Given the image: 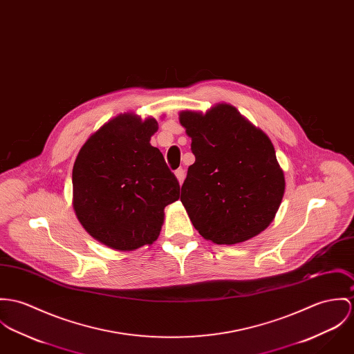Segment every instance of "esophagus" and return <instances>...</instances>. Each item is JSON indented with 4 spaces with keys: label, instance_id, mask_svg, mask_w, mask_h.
Returning a JSON list of instances; mask_svg holds the SVG:
<instances>
[{
    "label": "esophagus",
    "instance_id": "34e87169",
    "mask_svg": "<svg viewBox=\"0 0 354 354\" xmlns=\"http://www.w3.org/2000/svg\"><path fill=\"white\" fill-rule=\"evenodd\" d=\"M176 177H177V180H178V183L183 184L184 180H185V170H184V169H177V170H176Z\"/></svg>",
    "mask_w": 354,
    "mask_h": 354
}]
</instances>
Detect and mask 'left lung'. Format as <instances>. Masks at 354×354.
Returning a JSON list of instances; mask_svg holds the SVG:
<instances>
[{"mask_svg": "<svg viewBox=\"0 0 354 354\" xmlns=\"http://www.w3.org/2000/svg\"><path fill=\"white\" fill-rule=\"evenodd\" d=\"M180 123L196 158L181 187L194 228L218 245L258 235L274 219L286 189L270 139L228 104L205 115L184 111Z\"/></svg>", "mask_w": 354, "mask_h": 354, "instance_id": "1", "label": "left lung"}]
</instances>
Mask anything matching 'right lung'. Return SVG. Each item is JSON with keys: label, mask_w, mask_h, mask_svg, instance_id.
Listing matches in <instances>:
<instances>
[{"label": "right lung", "mask_w": 354, "mask_h": 354, "mask_svg": "<svg viewBox=\"0 0 354 354\" xmlns=\"http://www.w3.org/2000/svg\"><path fill=\"white\" fill-rule=\"evenodd\" d=\"M156 119L124 113L105 123L80 150L73 167V205L84 228L116 250L151 245L163 209L180 198V184L150 145Z\"/></svg>", "instance_id": "1"}]
</instances>
